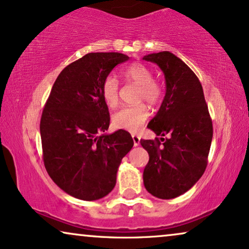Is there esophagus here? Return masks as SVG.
Segmentation results:
<instances>
[{"instance_id":"1","label":"esophagus","mask_w":249,"mask_h":249,"mask_svg":"<svg viewBox=\"0 0 249 249\" xmlns=\"http://www.w3.org/2000/svg\"><path fill=\"white\" fill-rule=\"evenodd\" d=\"M132 137V141H134V145L135 146H138L139 144H141V137H139V136H137V135H132L131 136Z\"/></svg>"}]
</instances>
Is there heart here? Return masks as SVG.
I'll use <instances>...</instances> for the list:
<instances>
[{
	"mask_svg": "<svg viewBox=\"0 0 249 249\" xmlns=\"http://www.w3.org/2000/svg\"><path fill=\"white\" fill-rule=\"evenodd\" d=\"M122 76L127 81H131L139 86L138 100L156 105L162 101L163 87L153 78V72L147 66L142 63L129 64L122 70ZM101 94L104 103L110 107H114L119 100V81L113 74L105 78L101 86ZM149 115L148 108L145 104L134 107H124L115 112L112 117V124L115 128L135 132L141 129Z\"/></svg>",
	"mask_w": 249,
	"mask_h": 249,
	"instance_id": "1",
	"label": "heart"
}]
</instances>
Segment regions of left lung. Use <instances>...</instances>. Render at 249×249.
I'll return each instance as SVG.
<instances>
[{
	"label": "left lung",
	"mask_w": 249,
	"mask_h": 249,
	"mask_svg": "<svg viewBox=\"0 0 249 249\" xmlns=\"http://www.w3.org/2000/svg\"><path fill=\"white\" fill-rule=\"evenodd\" d=\"M156 63L165 78V96L147 127L161 138L141 139L149 155L142 173L146 190L161 199L185 194L207 166L213 137L212 119L203 87L194 71L175 54L153 53L142 57Z\"/></svg>",
	"instance_id": "1"
}]
</instances>
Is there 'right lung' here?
<instances>
[{"mask_svg":"<svg viewBox=\"0 0 249 249\" xmlns=\"http://www.w3.org/2000/svg\"><path fill=\"white\" fill-rule=\"evenodd\" d=\"M128 60L115 52L86 54L61 71L44 107V165L51 179L78 199L96 200L111 193L121 160L134 146L122 129L104 134L110 113L101 94L105 78Z\"/></svg>","mask_w":249,"mask_h":249,"instance_id":"1","label":"right lung"}]
</instances>
